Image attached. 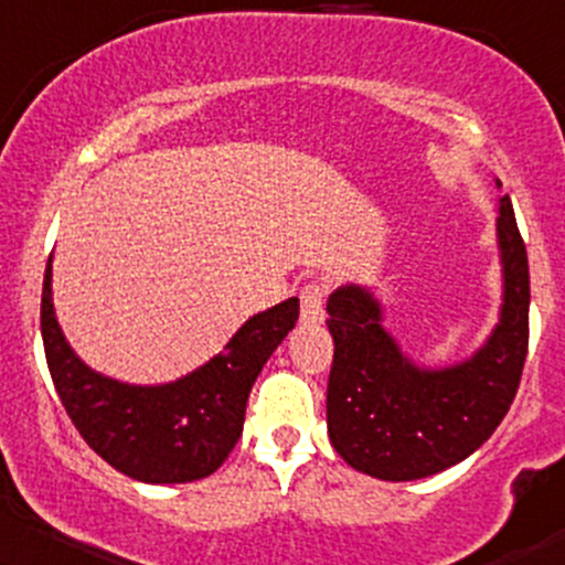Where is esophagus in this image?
<instances>
[{
	"label": "esophagus",
	"instance_id": "34e87169",
	"mask_svg": "<svg viewBox=\"0 0 565 565\" xmlns=\"http://www.w3.org/2000/svg\"><path fill=\"white\" fill-rule=\"evenodd\" d=\"M326 295L329 287L323 281H308L300 289V302H302V323H321L326 318Z\"/></svg>",
	"mask_w": 565,
	"mask_h": 565
}]
</instances>
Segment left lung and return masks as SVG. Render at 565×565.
Returning <instances> with one entry per match:
<instances>
[{
  "label": "left lung",
  "instance_id": "obj_1",
  "mask_svg": "<svg viewBox=\"0 0 565 565\" xmlns=\"http://www.w3.org/2000/svg\"><path fill=\"white\" fill-rule=\"evenodd\" d=\"M498 242L500 323L477 355L447 369H418L403 355L369 289L350 284L329 297L334 363L326 424L355 471L384 481L431 477L479 450L511 411L529 350V260L508 194L500 196Z\"/></svg>",
  "mask_w": 565,
  "mask_h": 565
}]
</instances>
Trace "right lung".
Listing matches in <instances>:
<instances>
[{
  "label": "right lung",
  "instance_id": "right-lung-1",
  "mask_svg": "<svg viewBox=\"0 0 565 565\" xmlns=\"http://www.w3.org/2000/svg\"><path fill=\"white\" fill-rule=\"evenodd\" d=\"M300 300L257 312L202 369L171 384L136 386L92 371L65 342L44 270L42 339L54 390L86 445L120 473L147 484H183L223 466L242 437L257 373L295 329Z\"/></svg>",
  "mask_w": 565,
  "mask_h": 565
}]
</instances>
